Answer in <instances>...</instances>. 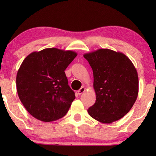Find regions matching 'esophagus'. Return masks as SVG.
<instances>
[{
    "label": "esophagus",
    "mask_w": 156,
    "mask_h": 156,
    "mask_svg": "<svg viewBox=\"0 0 156 156\" xmlns=\"http://www.w3.org/2000/svg\"><path fill=\"white\" fill-rule=\"evenodd\" d=\"M85 90H86V89L84 88V87H81V88L79 89L78 90V91H77V93H78V94L79 95H81V94H82L85 91Z\"/></svg>",
    "instance_id": "esophagus-1"
}]
</instances>
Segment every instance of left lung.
I'll use <instances>...</instances> for the list:
<instances>
[{"label":"left lung","mask_w":156,"mask_h":156,"mask_svg":"<svg viewBox=\"0 0 156 156\" xmlns=\"http://www.w3.org/2000/svg\"><path fill=\"white\" fill-rule=\"evenodd\" d=\"M84 57L92 69L97 97L87 110L89 114L104 123L123 118L138 94V76L133 64L123 53L109 49H99Z\"/></svg>","instance_id":"8db88e82"}]
</instances>
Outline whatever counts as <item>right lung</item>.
Wrapping results in <instances>:
<instances>
[{"label": "right lung", "instance_id": "1", "mask_svg": "<svg viewBox=\"0 0 156 156\" xmlns=\"http://www.w3.org/2000/svg\"><path fill=\"white\" fill-rule=\"evenodd\" d=\"M76 52L57 48L33 52L23 61L16 76L19 99L34 118L44 122L65 116L75 99L65 70Z\"/></svg>", "mask_w": 156, "mask_h": 156}]
</instances>
